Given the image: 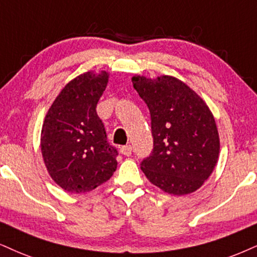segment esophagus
<instances>
[{"instance_id":"34e87169","label":"esophagus","mask_w":257,"mask_h":257,"mask_svg":"<svg viewBox=\"0 0 257 257\" xmlns=\"http://www.w3.org/2000/svg\"><path fill=\"white\" fill-rule=\"evenodd\" d=\"M120 153L122 155H125V156H130V155L132 154V147L131 145H125V147H121L120 148Z\"/></svg>"}]
</instances>
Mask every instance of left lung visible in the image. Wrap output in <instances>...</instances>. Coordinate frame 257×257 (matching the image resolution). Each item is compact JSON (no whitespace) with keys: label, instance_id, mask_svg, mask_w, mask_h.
<instances>
[{"label":"left lung","instance_id":"left-lung-1","mask_svg":"<svg viewBox=\"0 0 257 257\" xmlns=\"http://www.w3.org/2000/svg\"><path fill=\"white\" fill-rule=\"evenodd\" d=\"M151 115L154 149L141 168L153 185L174 195L195 192L219 156V135L205 101L173 76L132 77Z\"/></svg>","mask_w":257,"mask_h":257}]
</instances>
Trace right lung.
<instances>
[{"label":"right lung","instance_id":"1","mask_svg":"<svg viewBox=\"0 0 257 257\" xmlns=\"http://www.w3.org/2000/svg\"><path fill=\"white\" fill-rule=\"evenodd\" d=\"M108 83V72H84L63 88L41 128V154L50 176L70 193H85L115 172L116 149L107 142L96 104Z\"/></svg>","mask_w":257,"mask_h":257}]
</instances>
